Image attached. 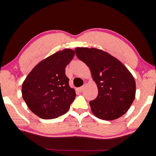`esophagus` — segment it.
Segmentation results:
<instances>
[{"label":"esophagus","mask_w":156,"mask_h":156,"mask_svg":"<svg viewBox=\"0 0 156 156\" xmlns=\"http://www.w3.org/2000/svg\"><path fill=\"white\" fill-rule=\"evenodd\" d=\"M84 86H82V87H80V88H78L77 89V90H78V92H82V91L84 90Z\"/></svg>","instance_id":"1"}]
</instances>
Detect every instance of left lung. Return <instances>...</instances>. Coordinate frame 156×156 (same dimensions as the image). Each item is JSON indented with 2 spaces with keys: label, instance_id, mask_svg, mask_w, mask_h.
I'll return each instance as SVG.
<instances>
[{
  "label": "left lung",
  "instance_id": "obj_1",
  "mask_svg": "<svg viewBox=\"0 0 156 156\" xmlns=\"http://www.w3.org/2000/svg\"><path fill=\"white\" fill-rule=\"evenodd\" d=\"M76 56L90 68L98 96L90 101L91 111L102 120H115L129 110L135 97L136 84L127 67L102 49L76 48Z\"/></svg>",
  "mask_w": 156,
  "mask_h": 156
}]
</instances>
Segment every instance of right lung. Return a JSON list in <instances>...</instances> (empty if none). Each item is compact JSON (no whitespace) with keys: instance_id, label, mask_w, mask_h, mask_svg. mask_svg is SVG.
<instances>
[{"instance_id":"add662e5","label":"right lung","mask_w":156,"mask_h":156,"mask_svg":"<svg viewBox=\"0 0 156 156\" xmlns=\"http://www.w3.org/2000/svg\"><path fill=\"white\" fill-rule=\"evenodd\" d=\"M74 54L68 48L54 53L39 62L23 81V100L39 117L55 119L69 110L76 92L69 87L65 68Z\"/></svg>"}]
</instances>
